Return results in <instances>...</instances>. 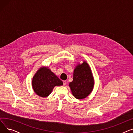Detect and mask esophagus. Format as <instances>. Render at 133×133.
<instances>
[{
  "label": "esophagus",
  "mask_w": 133,
  "mask_h": 133,
  "mask_svg": "<svg viewBox=\"0 0 133 133\" xmlns=\"http://www.w3.org/2000/svg\"><path fill=\"white\" fill-rule=\"evenodd\" d=\"M63 83H64V85L65 86L67 84V81L66 80H65V81H63Z\"/></svg>",
  "instance_id": "1"
}]
</instances>
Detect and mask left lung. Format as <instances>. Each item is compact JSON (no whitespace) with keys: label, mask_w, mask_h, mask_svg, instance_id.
I'll return each mask as SVG.
<instances>
[{"label":"left lung","mask_w":133,"mask_h":133,"mask_svg":"<svg viewBox=\"0 0 133 133\" xmlns=\"http://www.w3.org/2000/svg\"><path fill=\"white\" fill-rule=\"evenodd\" d=\"M75 98L83 99L93 91L94 79L90 66L86 61L76 65L73 72V81L69 83Z\"/></svg>","instance_id":"left-lung-1"}]
</instances>
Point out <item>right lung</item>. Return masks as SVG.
Listing matches in <instances>:
<instances>
[{
	"label": "right lung",
	"mask_w": 133,
	"mask_h": 133,
	"mask_svg": "<svg viewBox=\"0 0 133 133\" xmlns=\"http://www.w3.org/2000/svg\"><path fill=\"white\" fill-rule=\"evenodd\" d=\"M62 85V81L48 67L46 66H42L38 69L32 81L33 91L37 95L42 97L48 96L55 86Z\"/></svg>",
	"instance_id": "add662e5"
}]
</instances>
